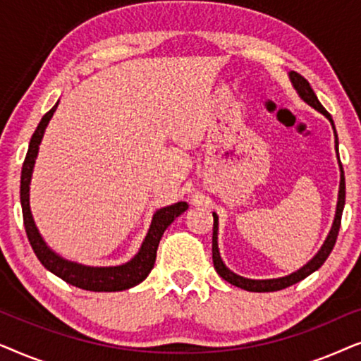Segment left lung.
Returning <instances> with one entry per match:
<instances>
[{
  "label": "left lung",
  "mask_w": 361,
  "mask_h": 361,
  "mask_svg": "<svg viewBox=\"0 0 361 361\" xmlns=\"http://www.w3.org/2000/svg\"><path fill=\"white\" fill-rule=\"evenodd\" d=\"M289 78H290V83H293V87L295 88V92L299 93V97L302 98L307 105L312 106L314 110H317L322 113L324 116H327L329 121L332 123V128L335 131L332 116H330V113L322 106V103L319 102V98L314 93L310 83L298 72H289ZM337 146H338L337 131H335V151H337V154H338ZM338 164H340V159H338ZM343 205H345V176H343V167H342V164H340V189H338L337 212H335L334 225H332V228H330L327 240L324 241L322 248L319 250V253L315 255L307 264L302 266V268L298 269L293 274L284 276V278H276V279H248V278H243V276L235 274L233 271H230L228 268H226L225 263L220 258L219 243H216V240H219V236H216L219 235L216 233V231H219V216H216V214H214V236H212V259H214V268L216 273H219L220 278H224L226 283L233 284V286H236V288H241L245 290H251V293H273V290H281V289L289 288V286L299 283V281L307 278L309 274H312L314 271H317L320 266L325 263V259L329 258V255L332 253L335 241H337V236H338L340 221H342Z\"/></svg>",
  "instance_id": "left-lung-1"
}]
</instances>
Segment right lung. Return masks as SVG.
I'll list each match as a JSON object with an SVG mask.
<instances>
[{
    "instance_id": "add662e5",
    "label": "right lung",
    "mask_w": 361,
    "mask_h": 361,
    "mask_svg": "<svg viewBox=\"0 0 361 361\" xmlns=\"http://www.w3.org/2000/svg\"><path fill=\"white\" fill-rule=\"evenodd\" d=\"M57 105L59 102L42 116L41 123H39L36 131H34L21 171V207L27 240L44 268L59 276L66 283L75 286V288L95 290V293H115V290L130 289L133 286L142 283L147 278V274L151 273V269L154 268L157 246H159L162 235H164L167 226L177 216L189 209V205L185 202H177L174 205L157 210L154 216H152L149 231H147L140 251H137L135 258L125 264L108 266V268H93V266H83L73 263V261H67L62 256L54 253L46 245V241L42 240L36 224H34L31 207H29V184H31L34 164H36L39 145H41L44 131H46Z\"/></svg>"
}]
</instances>
